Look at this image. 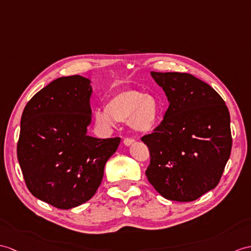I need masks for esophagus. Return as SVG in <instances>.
<instances>
[{
  "instance_id": "esophagus-1",
  "label": "esophagus",
  "mask_w": 251,
  "mask_h": 251,
  "mask_svg": "<svg viewBox=\"0 0 251 251\" xmlns=\"http://www.w3.org/2000/svg\"><path fill=\"white\" fill-rule=\"evenodd\" d=\"M133 142H135V140L133 139H130V138L124 139V144L126 145V147H129V145H131Z\"/></svg>"
}]
</instances>
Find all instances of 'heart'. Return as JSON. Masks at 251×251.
I'll use <instances>...</instances> for the list:
<instances>
[{"mask_svg":"<svg viewBox=\"0 0 251 251\" xmlns=\"http://www.w3.org/2000/svg\"><path fill=\"white\" fill-rule=\"evenodd\" d=\"M159 103L151 94L138 90H124L109 97L104 108L94 112V121L99 126L111 128L115 121L127 122L133 131L148 133L157 125Z\"/></svg>","mask_w":251,"mask_h":251,"instance_id":"heart-1","label":"heart"}]
</instances>
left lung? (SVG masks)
<instances>
[{
  "label": "left lung",
  "mask_w": 251,
  "mask_h": 251,
  "mask_svg": "<svg viewBox=\"0 0 251 251\" xmlns=\"http://www.w3.org/2000/svg\"><path fill=\"white\" fill-rule=\"evenodd\" d=\"M169 108L153 133L149 182L168 200L195 201L219 183L232 148L230 113L212 86L189 74L151 72Z\"/></svg>",
  "instance_id": "obj_1"
}]
</instances>
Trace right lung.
Listing matches in <instances>:
<instances>
[{
  "mask_svg": "<svg viewBox=\"0 0 251 251\" xmlns=\"http://www.w3.org/2000/svg\"><path fill=\"white\" fill-rule=\"evenodd\" d=\"M91 80L61 77L35 94L23 110L17 156L26 187L61 209L83 204L100 185L121 138L87 135Z\"/></svg>",
  "mask_w": 251,
  "mask_h": 251,
  "instance_id": "1",
  "label": "right lung"
}]
</instances>
